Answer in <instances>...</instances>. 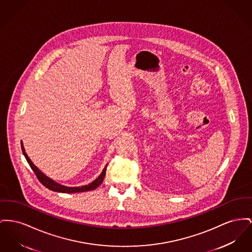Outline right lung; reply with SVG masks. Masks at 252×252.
<instances>
[{
	"label": "right lung",
	"mask_w": 252,
	"mask_h": 252,
	"mask_svg": "<svg viewBox=\"0 0 252 252\" xmlns=\"http://www.w3.org/2000/svg\"><path fill=\"white\" fill-rule=\"evenodd\" d=\"M21 146H22V150H23V154L25 155L28 163H30V167L32 168V170L34 171V173L36 174V176L38 178V180L45 186L46 189L53 190V191H57V192L62 193H76V192H85V191H90V190H94L95 189H97L104 181V176H105V171H106V166L107 164L104 166L102 173L100 174V176L96 178L93 182H91L89 185L86 186H82V187H75V188H70V187H66V186H63L59 183L55 182L54 180L47 177L45 175V173H43L34 163H32V161L30 160V157L28 156V154L26 153V150L24 148L23 143L21 142Z\"/></svg>",
	"instance_id": "right-lung-1"
}]
</instances>
